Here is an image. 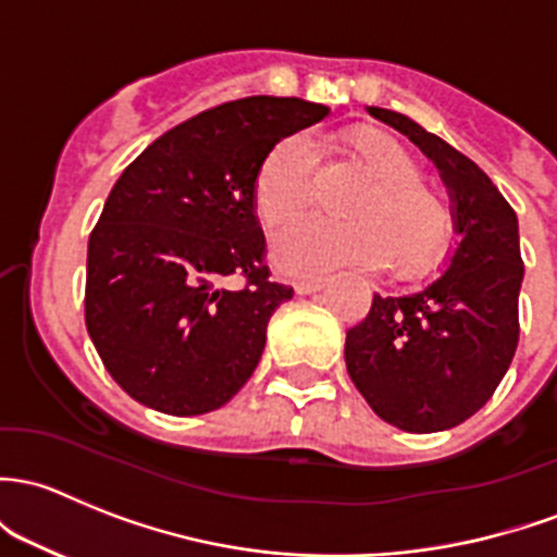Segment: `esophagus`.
Masks as SVG:
<instances>
[{
	"instance_id": "1",
	"label": "esophagus",
	"mask_w": 557,
	"mask_h": 557,
	"mask_svg": "<svg viewBox=\"0 0 557 557\" xmlns=\"http://www.w3.org/2000/svg\"><path fill=\"white\" fill-rule=\"evenodd\" d=\"M298 296H309V294H318V290L325 288V280H298L294 285Z\"/></svg>"
}]
</instances>
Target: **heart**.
<instances>
[{"label":"heart","instance_id":"1","mask_svg":"<svg viewBox=\"0 0 557 557\" xmlns=\"http://www.w3.org/2000/svg\"><path fill=\"white\" fill-rule=\"evenodd\" d=\"M355 151L373 184L352 205L355 219L301 213L272 237V259L283 272L320 277L336 269L421 272L446 253L450 213L435 191L421 184L417 157L389 133L368 131ZM323 149L314 133H288L263 154L256 173V205L263 221L285 219L304 208L318 189Z\"/></svg>","mask_w":557,"mask_h":557}]
</instances>
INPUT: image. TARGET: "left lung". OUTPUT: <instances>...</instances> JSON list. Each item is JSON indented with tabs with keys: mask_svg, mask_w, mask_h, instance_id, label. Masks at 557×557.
Returning a JSON list of instances; mask_svg holds the SVG:
<instances>
[{
	"mask_svg": "<svg viewBox=\"0 0 557 557\" xmlns=\"http://www.w3.org/2000/svg\"><path fill=\"white\" fill-rule=\"evenodd\" d=\"M368 114L435 162L461 237L441 277L413 294L373 296L344 344L349 379L376 417L426 435L478 413L510 368L523 283L518 215L488 175L435 133L389 109Z\"/></svg>",
	"mask_w": 557,
	"mask_h": 557,
	"instance_id": "1",
	"label": "left lung"
}]
</instances>
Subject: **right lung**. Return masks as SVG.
Listing matches in <instances>:
<instances>
[{
	"instance_id": "add662e5",
	"label": "right lung",
	"mask_w": 557,
	"mask_h": 557,
	"mask_svg": "<svg viewBox=\"0 0 557 557\" xmlns=\"http://www.w3.org/2000/svg\"><path fill=\"white\" fill-rule=\"evenodd\" d=\"M323 103L250 96L181 122L122 171L87 243L85 323L116 384L144 406L197 417L259 366L274 309L256 173Z\"/></svg>"
}]
</instances>
